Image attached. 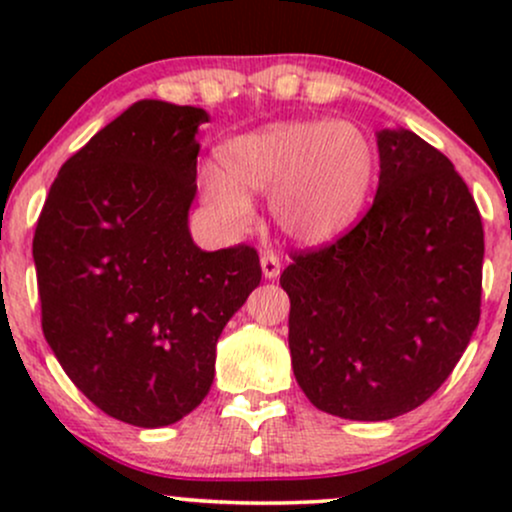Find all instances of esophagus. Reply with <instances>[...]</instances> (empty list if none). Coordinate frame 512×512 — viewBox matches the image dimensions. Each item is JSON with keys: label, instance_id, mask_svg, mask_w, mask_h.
<instances>
[{"label": "esophagus", "instance_id": "obj_1", "mask_svg": "<svg viewBox=\"0 0 512 512\" xmlns=\"http://www.w3.org/2000/svg\"><path fill=\"white\" fill-rule=\"evenodd\" d=\"M260 262H262L264 279H276V276L281 274V262H279V257L274 255V252H264Z\"/></svg>", "mask_w": 512, "mask_h": 512}]
</instances>
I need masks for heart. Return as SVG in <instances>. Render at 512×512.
I'll list each match as a JSON object with an SVG mask.
<instances>
[{
  "label": "heart",
  "mask_w": 512,
  "mask_h": 512,
  "mask_svg": "<svg viewBox=\"0 0 512 512\" xmlns=\"http://www.w3.org/2000/svg\"><path fill=\"white\" fill-rule=\"evenodd\" d=\"M223 170H202V190L216 214L243 228L252 219L245 192H272V214L286 236L327 243L354 226L375 175L368 134L346 120L276 122L231 139Z\"/></svg>",
  "instance_id": "b5f03b06"
}]
</instances>
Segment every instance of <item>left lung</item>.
I'll return each mask as SVG.
<instances>
[{
	"instance_id": "1",
	"label": "left lung",
	"mask_w": 512,
	"mask_h": 512,
	"mask_svg": "<svg viewBox=\"0 0 512 512\" xmlns=\"http://www.w3.org/2000/svg\"><path fill=\"white\" fill-rule=\"evenodd\" d=\"M380 180L351 231L291 252L293 375L320 411L387 421L421 407L481 315L484 228L448 156L409 129L378 132Z\"/></svg>"
}]
</instances>
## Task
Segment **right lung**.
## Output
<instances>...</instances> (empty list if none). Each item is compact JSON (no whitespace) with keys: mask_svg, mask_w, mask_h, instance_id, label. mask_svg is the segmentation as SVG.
Returning <instances> with one entry per match:
<instances>
[{"mask_svg":"<svg viewBox=\"0 0 512 512\" xmlns=\"http://www.w3.org/2000/svg\"><path fill=\"white\" fill-rule=\"evenodd\" d=\"M202 108L139 101L64 163L38 216L33 260L50 349L113 419L180 421L214 383L216 342L262 279L240 243L190 238Z\"/></svg>","mask_w":512,"mask_h":512,"instance_id":"obj_1","label":"right lung"}]
</instances>
